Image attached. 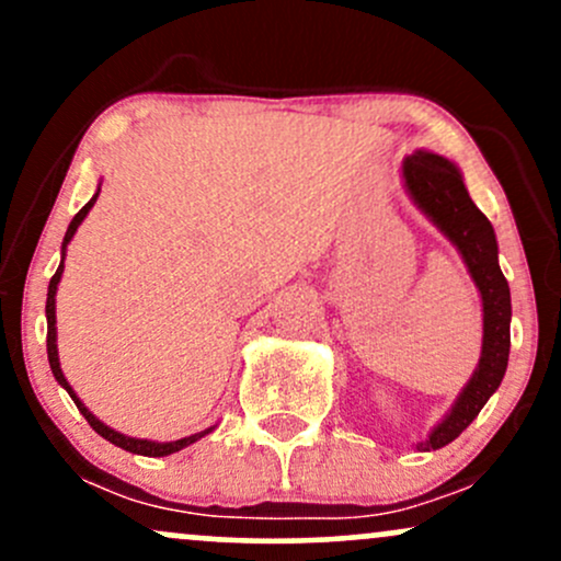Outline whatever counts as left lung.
I'll use <instances>...</instances> for the list:
<instances>
[{"mask_svg": "<svg viewBox=\"0 0 561 561\" xmlns=\"http://www.w3.org/2000/svg\"><path fill=\"white\" fill-rule=\"evenodd\" d=\"M401 179L411 203L459 250L482 300L480 362L469 382L456 396L448 414L430 430L424 440L416 443V450H437L465 433L506 375L508 345H512L508 340L512 295L499 266L495 231L469 197L459 165L437 152L416 150L403 158Z\"/></svg>", "mask_w": 561, "mask_h": 561, "instance_id": "obj_1", "label": "left lung"}]
</instances>
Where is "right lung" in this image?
Returning a JSON list of instances; mask_svg holds the SVG:
<instances>
[{"label":"right lung","mask_w":561,"mask_h":561,"mask_svg":"<svg viewBox=\"0 0 561 561\" xmlns=\"http://www.w3.org/2000/svg\"><path fill=\"white\" fill-rule=\"evenodd\" d=\"M100 184H102V182H100ZM96 197H100V186H96V192L92 195V199H89V203L83 205L79 214L73 216V221L68 224L66 237H62V250H60L62 259H60V266H57L55 276H53V279H49V289H47V356H49V369H53L57 385H60V388H66L68 396L73 398V403L79 405V411L83 414V420L92 424V430H94L96 435H102V437H105V440H111L113 446H118V448H124V450H131V454H139V456H169V454H176V450H182V448H186V446H192V443H197L199 437H205L208 433H214L216 424H214V427L203 430V433H195V435H190V437H182V440H169V443H158V440H147V437L124 435V433H118V430L107 427L105 422L96 420L92 411H89L87 405H83L81 398L76 396V390L70 388V382H68L66 375H62V369H60V356H57V317H55L57 308H55V295H57V285H60V279H62V268H66V250H68V244H70V240H73L76 231H79V227L83 224V218L89 216V210L94 208Z\"/></svg>","instance_id":"1"}]
</instances>
